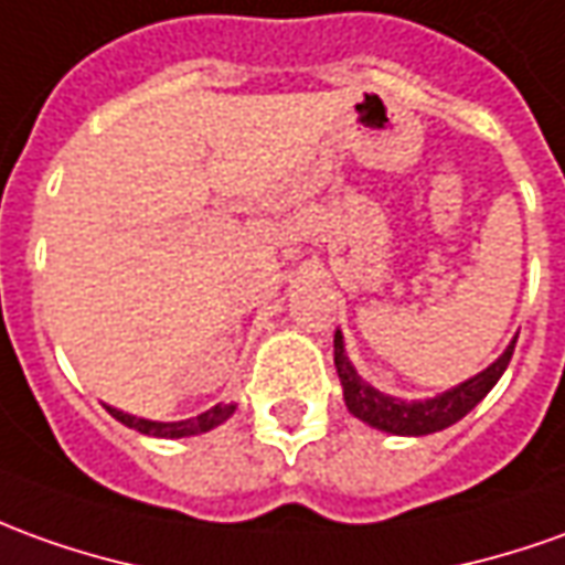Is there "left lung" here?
Here are the masks:
<instances>
[{
	"label": "left lung",
	"mask_w": 565,
	"mask_h": 565,
	"mask_svg": "<svg viewBox=\"0 0 565 565\" xmlns=\"http://www.w3.org/2000/svg\"><path fill=\"white\" fill-rule=\"evenodd\" d=\"M513 344L516 341H511V348L504 350L495 363L489 365L486 372H480V375H473L470 381L458 384V387L446 391V394L434 396V399H415V403L381 394L372 384H365L356 375V369L350 365L341 332H334V365H338V379H341V387H344V403H348L350 415H356L360 422L372 424L379 430H387V434L424 437V434H437L443 427L461 422L470 408L477 406L495 387V381L504 375V369L511 363Z\"/></svg>",
	"instance_id": "1"
}]
</instances>
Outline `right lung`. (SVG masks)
<instances>
[{"label": "right lung", "instance_id": "1", "mask_svg": "<svg viewBox=\"0 0 565 565\" xmlns=\"http://www.w3.org/2000/svg\"><path fill=\"white\" fill-rule=\"evenodd\" d=\"M233 403H221V406L209 408V412H202L196 418H186V422H147V418H135V415H128V412H119V408H110L116 422H122L126 427H135V430H141V434H150V437H162V439H178V437H196V434H205V430H212L217 424H224L233 415Z\"/></svg>", "mask_w": 565, "mask_h": 565}]
</instances>
